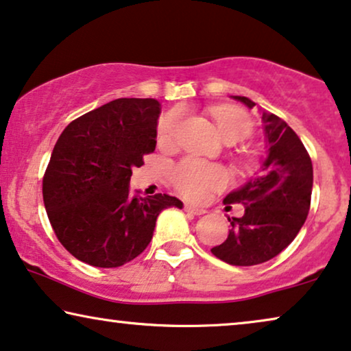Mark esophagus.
<instances>
[{
	"label": "esophagus",
	"mask_w": 351,
	"mask_h": 351,
	"mask_svg": "<svg viewBox=\"0 0 351 351\" xmlns=\"http://www.w3.org/2000/svg\"><path fill=\"white\" fill-rule=\"evenodd\" d=\"M184 211H186V213L194 215V216H202V215H205V213H206L205 210L197 208V206H192V205H186V206H184Z\"/></svg>",
	"instance_id": "34e87169"
}]
</instances>
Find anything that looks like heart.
<instances>
[{"label": "heart", "mask_w": 351, "mask_h": 351, "mask_svg": "<svg viewBox=\"0 0 351 351\" xmlns=\"http://www.w3.org/2000/svg\"><path fill=\"white\" fill-rule=\"evenodd\" d=\"M216 122L223 138L239 135L243 140L251 132V121L243 111L226 110L219 108L215 111ZM178 125H180V112L171 111L159 124V136L162 141L170 143L175 140ZM173 182L182 195L194 200H202L213 189H221L227 182V173L219 167L204 164L199 160H184L173 171Z\"/></svg>", "instance_id": "heart-1"}]
</instances>
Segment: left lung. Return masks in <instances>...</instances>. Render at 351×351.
I'll return each mask as SVG.
<instances>
[{
	"instance_id": "obj_1",
	"label": "left lung",
	"mask_w": 351,
	"mask_h": 351,
	"mask_svg": "<svg viewBox=\"0 0 351 351\" xmlns=\"http://www.w3.org/2000/svg\"><path fill=\"white\" fill-rule=\"evenodd\" d=\"M250 110L248 97L232 95ZM265 156L243 186L229 192L224 204H241L240 218H227L230 230L223 243L211 248L230 265H256L275 258L307 219L313 187V167L302 141L283 119L261 110Z\"/></svg>"
}]
</instances>
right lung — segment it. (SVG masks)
Instances as JSON below:
<instances>
[{
	"label": "right lung",
	"mask_w": 351,
	"mask_h": 351,
	"mask_svg": "<svg viewBox=\"0 0 351 351\" xmlns=\"http://www.w3.org/2000/svg\"><path fill=\"white\" fill-rule=\"evenodd\" d=\"M159 101L117 98L73 121L53 146L43 199L60 243L93 267H119L149 245L157 216L182 202L132 195V170L156 149Z\"/></svg>",
	"instance_id": "1"
}]
</instances>
